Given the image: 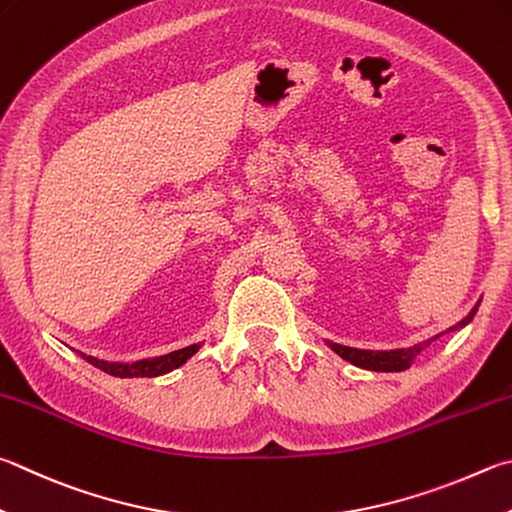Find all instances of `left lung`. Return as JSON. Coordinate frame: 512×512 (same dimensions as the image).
I'll return each instance as SVG.
<instances>
[{
    "label": "left lung",
    "mask_w": 512,
    "mask_h": 512,
    "mask_svg": "<svg viewBox=\"0 0 512 512\" xmlns=\"http://www.w3.org/2000/svg\"><path fill=\"white\" fill-rule=\"evenodd\" d=\"M479 306V304H477ZM477 306L472 309L466 318H463L461 322L454 324V327H450L448 331H457V329H463L466 324L475 318L477 313ZM445 331V333H448ZM443 336V333H439V336H434L430 340L425 342H418V345L414 347H407V349H392V351H369V349H353V347H345V345H338V342H329L327 345L338 353L340 358L349 360L351 365L356 367H362V369H371V371H403L407 369L414 362V358L421 353L425 347H430L434 340H439Z\"/></svg>",
    "instance_id": "obj_1"
}]
</instances>
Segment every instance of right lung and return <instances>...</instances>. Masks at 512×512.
I'll use <instances>...</instances> for the list:
<instances>
[{
	"label": "right lung",
	"instance_id": "right-lung-1",
	"mask_svg": "<svg viewBox=\"0 0 512 512\" xmlns=\"http://www.w3.org/2000/svg\"><path fill=\"white\" fill-rule=\"evenodd\" d=\"M201 349V345H190L183 347L179 351L165 353V356L159 358H147V360H136V362H107V360H98L94 356H87V353H80L82 358L91 365L107 371L111 376L118 378H154V376H163L167 371H172L176 367H181L183 362H188L194 353Z\"/></svg>",
	"mask_w": 512,
	"mask_h": 512
}]
</instances>
